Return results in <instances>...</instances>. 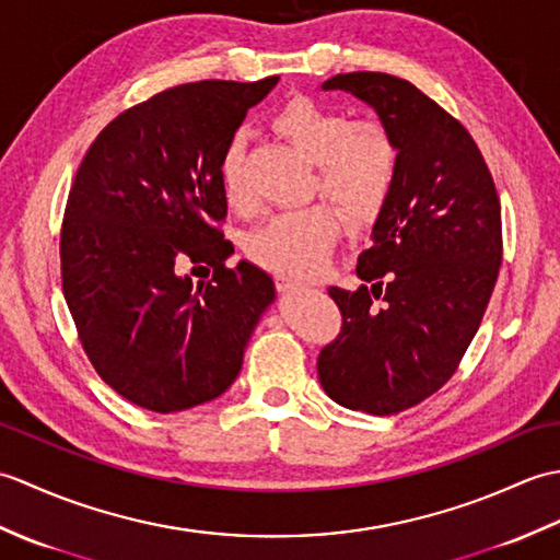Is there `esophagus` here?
Segmentation results:
<instances>
[{
  "label": "esophagus",
  "mask_w": 560,
  "mask_h": 560,
  "mask_svg": "<svg viewBox=\"0 0 560 560\" xmlns=\"http://www.w3.org/2000/svg\"><path fill=\"white\" fill-rule=\"evenodd\" d=\"M277 289L281 291V293H299V291H303L305 287L301 281H295V279H289V277H277Z\"/></svg>",
  "instance_id": "obj_1"
}]
</instances>
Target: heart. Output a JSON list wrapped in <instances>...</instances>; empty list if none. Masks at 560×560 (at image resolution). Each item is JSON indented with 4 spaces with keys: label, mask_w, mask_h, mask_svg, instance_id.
Masks as SVG:
<instances>
[{
    "label": "heart",
    "mask_w": 560,
    "mask_h": 560,
    "mask_svg": "<svg viewBox=\"0 0 560 560\" xmlns=\"http://www.w3.org/2000/svg\"><path fill=\"white\" fill-rule=\"evenodd\" d=\"M271 129L317 165L315 192L339 211L351 231H363L380 217L399 168V149L383 122L351 120L347 110L293 96L273 113ZM217 175L225 207L237 213L253 209L241 137L221 147ZM339 233L337 213L319 205L261 223L247 235L245 253L283 277H313L327 265Z\"/></svg>",
    "instance_id": "b5f03b06"
}]
</instances>
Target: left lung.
<instances>
[{
  "label": "left lung",
  "mask_w": 560,
  "mask_h": 560,
  "mask_svg": "<svg viewBox=\"0 0 560 560\" xmlns=\"http://www.w3.org/2000/svg\"><path fill=\"white\" fill-rule=\"evenodd\" d=\"M323 89L373 105L399 149L395 187L355 267L365 283L329 289L341 329L317 355L331 399L389 416L457 373L501 269V201L467 127L411 81L349 71Z\"/></svg>",
  "instance_id": "8db88e82"
}]
</instances>
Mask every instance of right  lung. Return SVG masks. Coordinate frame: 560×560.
<instances>
[{
  "label": "right lung",
  "mask_w": 560,
  "mask_h": 560,
  "mask_svg": "<svg viewBox=\"0 0 560 560\" xmlns=\"http://www.w3.org/2000/svg\"><path fill=\"white\" fill-rule=\"evenodd\" d=\"M277 81L161 91L117 115L79 165L59 233L62 291L91 365L141 409L173 413L223 395L273 301L269 273L225 265L217 161ZM185 264L212 277L195 288L179 277Z\"/></svg>",
  "instance_id": "obj_1"
}]
</instances>
